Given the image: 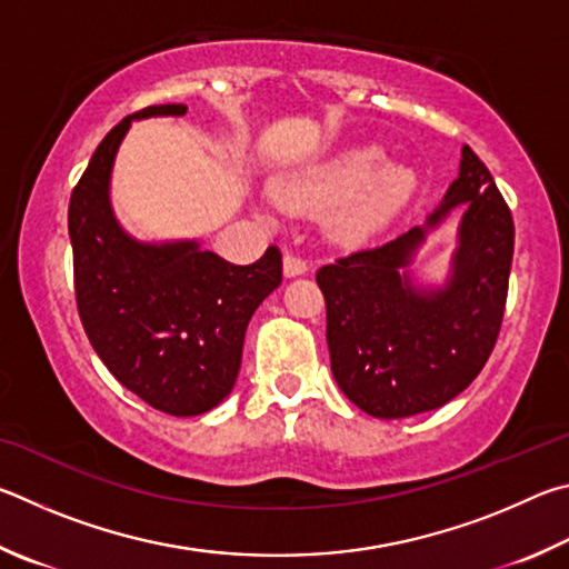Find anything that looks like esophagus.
Segmentation results:
<instances>
[{"instance_id": "esophagus-1", "label": "esophagus", "mask_w": 569, "mask_h": 569, "mask_svg": "<svg viewBox=\"0 0 569 569\" xmlns=\"http://www.w3.org/2000/svg\"><path fill=\"white\" fill-rule=\"evenodd\" d=\"M282 269H284V277H300V274H305L310 267H307L305 259H300V257L292 254V252H287V254H284V267H282Z\"/></svg>"}]
</instances>
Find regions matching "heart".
<instances>
[{"mask_svg":"<svg viewBox=\"0 0 569 569\" xmlns=\"http://www.w3.org/2000/svg\"><path fill=\"white\" fill-rule=\"evenodd\" d=\"M415 187L410 169L385 164L380 147H355L315 164L279 189V197L300 209H341L335 227L342 237L375 234L397 214Z\"/></svg>","mask_w":569,"mask_h":569,"instance_id":"b5f03b06","label":"heart"}]
</instances>
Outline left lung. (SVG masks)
<instances>
[{
    "label": "left lung",
    "instance_id": "8db88e82",
    "mask_svg": "<svg viewBox=\"0 0 569 569\" xmlns=\"http://www.w3.org/2000/svg\"><path fill=\"white\" fill-rule=\"evenodd\" d=\"M466 209L451 277L417 286L409 272L426 232ZM515 252L510 207L480 157L462 147L460 174L425 224L325 264L327 345L340 390L362 412L400 420L455 400L492 355Z\"/></svg>",
    "mask_w": 569,
    "mask_h": 569
}]
</instances>
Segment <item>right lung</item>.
I'll return each instance as SVG.
<instances>
[{"label": "right lung", "instance_id": "1", "mask_svg": "<svg viewBox=\"0 0 569 569\" xmlns=\"http://www.w3.org/2000/svg\"><path fill=\"white\" fill-rule=\"evenodd\" d=\"M184 112V104H154L124 117L69 199L77 310L89 342L129 392L174 417L204 415L232 392L247 325L282 282L277 247L239 267L197 239L139 242L119 224L109 182L129 127Z\"/></svg>", "mask_w": 569, "mask_h": 569}]
</instances>
